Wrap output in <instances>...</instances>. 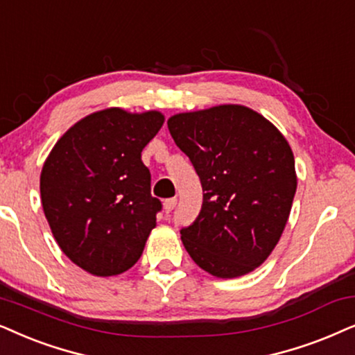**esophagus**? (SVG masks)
Returning <instances> with one entry per match:
<instances>
[{
	"instance_id": "esophagus-1",
	"label": "esophagus",
	"mask_w": 355,
	"mask_h": 355,
	"mask_svg": "<svg viewBox=\"0 0 355 355\" xmlns=\"http://www.w3.org/2000/svg\"><path fill=\"white\" fill-rule=\"evenodd\" d=\"M176 204H178L176 197H173V199H166V200H164V211H166V214L173 211L174 207H176Z\"/></svg>"
}]
</instances>
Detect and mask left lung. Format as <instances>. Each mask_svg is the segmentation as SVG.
Masks as SVG:
<instances>
[{
	"instance_id": "1",
	"label": "left lung",
	"mask_w": 355,
	"mask_h": 355,
	"mask_svg": "<svg viewBox=\"0 0 355 355\" xmlns=\"http://www.w3.org/2000/svg\"><path fill=\"white\" fill-rule=\"evenodd\" d=\"M168 128L204 192L197 218L181 230L189 256L220 279L259 268L282 236L297 191L287 140L268 119L236 104L176 114Z\"/></svg>"
}]
</instances>
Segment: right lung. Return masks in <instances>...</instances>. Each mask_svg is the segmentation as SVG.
Instances as JSON below:
<instances>
[{
  "label": "right lung",
  "instance_id": "add662e5",
  "mask_svg": "<svg viewBox=\"0 0 355 355\" xmlns=\"http://www.w3.org/2000/svg\"><path fill=\"white\" fill-rule=\"evenodd\" d=\"M163 122L156 110H99L76 122L45 159V218L62 251L86 272L109 277L140 259L163 207L151 196L141 150Z\"/></svg>",
  "mask_w": 355,
  "mask_h": 355
}]
</instances>
